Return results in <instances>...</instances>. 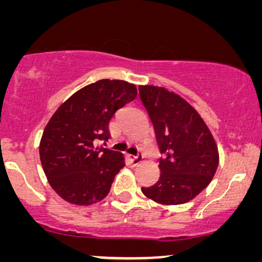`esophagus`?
Masks as SVG:
<instances>
[{
	"label": "esophagus",
	"instance_id": "obj_1",
	"mask_svg": "<svg viewBox=\"0 0 262 262\" xmlns=\"http://www.w3.org/2000/svg\"><path fill=\"white\" fill-rule=\"evenodd\" d=\"M128 159H130V161L132 163V165H138V164L141 163L142 160H143V156H142L141 153H138L137 156H128Z\"/></svg>",
	"mask_w": 262,
	"mask_h": 262
}]
</instances>
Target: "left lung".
<instances>
[{
    "mask_svg": "<svg viewBox=\"0 0 262 262\" xmlns=\"http://www.w3.org/2000/svg\"><path fill=\"white\" fill-rule=\"evenodd\" d=\"M163 159L160 177L142 193L164 205L185 204L211 182L219 165L217 144L208 125L186 99L164 87L140 85Z\"/></svg>",
    "mask_w": 262,
    "mask_h": 262,
    "instance_id": "1",
    "label": "left lung"
}]
</instances>
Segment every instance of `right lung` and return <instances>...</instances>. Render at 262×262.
<instances>
[{"label":"right lung","instance_id":"obj_1","mask_svg":"<svg viewBox=\"0 0 262 262\" xmlns=\"http://www.w3.org/2000/svg\"><path fill=\"white\" fill-rule=\"evenodd\" d=\"M136 96L134 83L102 79L58 106L45 127L38 151L48 183L60 198L91 205L108 195L125 158L95 142L108 141L111 119Z\"/></svg>","mask_w":262,"mask_h":262}]
</instances>
